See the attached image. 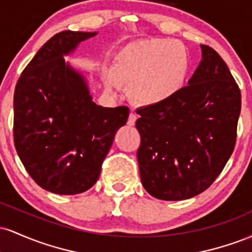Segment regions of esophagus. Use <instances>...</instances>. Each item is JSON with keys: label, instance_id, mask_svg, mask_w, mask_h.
Masks as SVG:
<instances>
[{"label": "esophagus", "instance_id": "1", "mask_svg": "<svg viewBox=\"0 0 252 252\" xmlns=\"http://www.w3.org/2000/svg\"><path fill=\"white\" fill-rule=\"evenodd\" d=\"M136 120H137V115L135 114V112H130L129 114V118H128V126H134Z\"/></svg>", "mask_w": 252, "mask_h": 252}]
</instances>
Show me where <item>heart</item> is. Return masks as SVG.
Segmentation results:
<instances>
[{"mask_svg":"<svg viewBox=\"0 0 252 252\" xmlns=\"http://www.w3.org/2000/svg\"><path fill=\"white\" fill-rule=\"evenodd\" d=\"M189 70V56L178 40L144 39L129 43L118 56L116 74L105 78L106 88L117 90L120 79L131 84L136 102L154 105L168 100L182 88Z\"/></svg>","mask_w":252,"mask_h":252,"instance_id":"heart-1","label":"heart"}]
</instances>
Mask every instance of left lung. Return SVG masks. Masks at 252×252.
Segmentation results:
<instances>
[{"label": "left lung", "instance_id": "left-lung-1", "mask_svg": "<svg viewBox=\"0 0 252 252\" xmlns=\"http://www.w3.org/2000/svg\"><path fill=\"white\" fill-rule=\"evenodd\" d=\"M202 60L189 85L170 99L136 110L144 189L161 200H185L215 182L233 153L241 90L226 63L201 45Z\"/></svg>", "mask_w": 252, "mask_h": 252}]
</instances>
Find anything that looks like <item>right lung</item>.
Returning a JSON list of instances; mask_svg holds the SVG:
<instances>
[{"mask_svg":"<svg viewBox=\"0 0 252 252\" xmlns=\"http://www.w3.org/2000/svg\"><path fill=\"white\" fill-rule=\"evenodd\" d=\"M96 32L63 31L26 66L14 92V144L31 178L48 192L72 195L91 189L126 106L92 102L88 84L63 56Z\"/></svg>","mask_w":252,"mask_h":252,"instance_id":"obj_1","label":"right lung"}]
</instances>
